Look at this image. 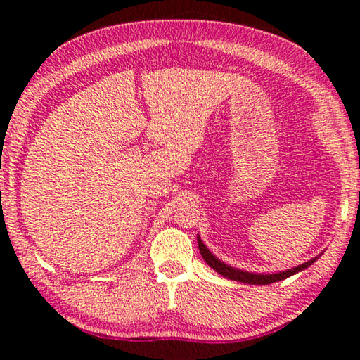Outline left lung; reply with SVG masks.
Instances as JSON below:
<instances>
[{
  "label": "left lung",
  "mask_w": 360,
  "mask_h": 360,
  "mask_svg": "<svg viewBox=\"0 0 360 360\" xmlns=\"http://www.w3.org/2000/svg\"><path fill=\"white\" fill-rule=\"evenodd\" d=\"M197 241H198L200 252H202V257L205 259L206 264L212 266V270H216L219 275H222L224 278L231 279V281L246 283V284H271V283H276V281H283V279L295 275V273H298V271L304 270V268H308L309 265L314 264V262L318 260V257H314L311 260L304 262V264H302V265L292 268V270L273 273V275H255V273H248V271L238 270V268H231L229 265H225L224 262H221L217 257H214V255H212L208 251V248L203 245V241L200 240V236H197Z\"/></svg>",
  "instance_id": "obj_1"
}]
</instances>
